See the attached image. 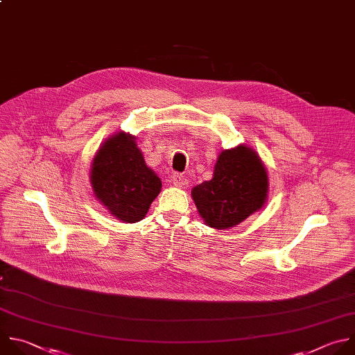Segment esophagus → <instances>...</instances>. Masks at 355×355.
I'll list each match as a JSON object with an SVG mask.
<instances>
[{"mask_svg": "<svg viewBox=\"0 0 355 355\" xmlns=\"http://www.w3.org/2000/svg\"><path fill=\"white\" fill-rule=\"evenodd\" d=\"M172 182L178 187H187V184H189L187 179L182 173H173L172 175Z\"/></svg>", "mask_w": 355, "mask_h": 355, "instance_id": "34e87169", "label": "esophagus"}]
</instances>
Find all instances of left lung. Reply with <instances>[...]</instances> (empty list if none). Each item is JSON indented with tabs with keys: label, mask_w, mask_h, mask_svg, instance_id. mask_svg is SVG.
<instances>
[{
	"label": "left lung",
	"mask_w": 355,
	"mask_h": 355,
	"mask_svg": "<svg viewBox=\"0 0 355 355\" xmlns=\"http://www.w3.org/2000/svg\"><path fill=\"white\" fill-rule=\"evenodd\" d=\"M267 197V169L259 154L248 146L221 151L212 179L191 189L200 217L214 230L236 227L260 211Z\"/></svg>",
	"instance_id": "left-lung-1"
}]
</instances>
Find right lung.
Listing matches in <instances>:
<instances>
[{"mask_svg": "<svg viewBox=\"0 0 355 355\" xmlns=\"http://www.w3.org/2000/svg\"><path fill=\"white\" fill-rule=\"evenodd\" d=\"M91 184L95 197L119 221L143 220L162 189L130 132L119 131L99 147L92 159Z\"/></svg>", "mask_w": 355, "mask_h": 355, "instance_id": "1", "label": "right lung"}]
</instances>
